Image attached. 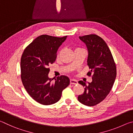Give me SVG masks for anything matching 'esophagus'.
Wrapping results in <instances>:
<instances>
[{
	"mask_svg": "<svg viewBox=\"0 0 133 133\" xmlns=\"http://www.w3.org/2000/svg\"><path fill=\"white\" fill-rule=\"evenodd\" d=\"M70 84H78V82L77 80H74V79H71L70 80Z\"/></svg>",
	"mask_w": 133,
	"mask_h": 133,
	"instance_id": "1",
	"label": "esophagus"
}]
</instances>
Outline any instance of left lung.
I'll return each mask as SVG.
<instances>
[{
	"mask_svg": "<svg viewBox=\"0 0 133 133\" xmlns=\"http://www.w3.org/2000/svg\"><path fill=\"white\" fill-rule=\"evenodd\" d=\"M79 39L88 50L87 62L91 70L87 75H92V82L88 84L78 82L84 87V91L78 96V100L87 106H94L102 102L111 90L116 77V66L109 47L102 37L89 35L79 36Z\"/></svg>",
	"mask_w": 133,
	"mask_h": 133,
	"instance_id": "1",
	"label": "left lung"
}]
</instances>
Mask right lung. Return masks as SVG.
<instances>
[{
  "label": "right lung",
  "instance_id": "1",
  "mask_svg": "<svg viewBox=\"0 0 133 133\" xmlns=\"http://www.w3.org/2000/svg\"><path fill=\"white\" fill-rule=\"evenodd\" d=\"M46 35L33 40L24 49L21 61V79L26 90L36 102L43 105H50L60 100L62 91L70 84L66 76L55 78L49 77V65L53 64L57 51L66 39Z\"/></svg>",
  "mask_w": 133,
  "mask_h": 133
}]
</instances>
